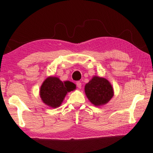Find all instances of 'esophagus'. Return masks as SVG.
I'll return each mask as SVG.
<instances>
[{"label": "esophagus", "mask_w": 153, "mask_h": 153, "mask_svg": "<svg viewBox=\"0 0 153 153\" xmlns=\"http://www.w3.org/2000/svg\"><path fill=\"white\" fill-rule=\"evenodd\" d=\"M76 86H77V87L78 88H82V84H81V82H80L79 81H77V82H76Z\"/></svg>", "instance_id": "1"}]
</instances>
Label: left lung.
<instances>
[{
	"label": "left lung",
	"instance_id": "obj_1",
	"mask_svg": "<svg viewBox=\"0 0 153 153\" xmlns=\"http://www.w3.org/2000/svg\"><path fill=\"white\" fill-rule=\"evenodd\" d=\"M85 93L93 105L100 106L111 99L113 97V89L107 79L94 76L85 86Z\"/></svg>",
	"mask_w": 153,
	"mask_h": 153
}]
</instances>
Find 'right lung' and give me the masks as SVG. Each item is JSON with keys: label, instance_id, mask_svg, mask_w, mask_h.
I'll list each match as a JSON object with an SVG mask.
<instances>
[{"label": "right lung", "instance_id": "add662e5", "mask_svg": "<svg viewBox=\"0 0 153 153\" xmlns=\"http://www.w3.org/2000/svg\"><path fill=\"white\" fill-rule=\"evenodd\" d=\"M75 88L76 85L71 82H62L58 77H48L40 88V97L46 105L56 108L61 105L67 93Z\"/></svg>", "mask_w": 153, "mask_h": 153}]
</instances>
